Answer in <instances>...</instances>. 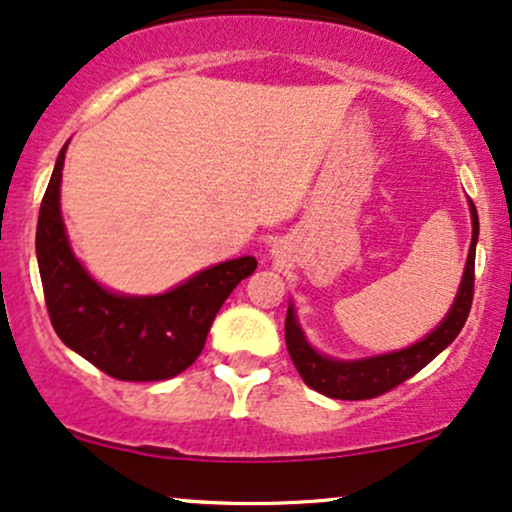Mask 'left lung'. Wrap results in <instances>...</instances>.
<instances>
[{
	"instance_id": "left-lung-1",
	"label": "left lung",
	"mask_w": 512,
	"mask_h": 512,
	"mask_svg": "<svg viewBox=\"0 0 512 512\" xmlns=\"http://www.w3.org/2000/svg\"><path fill=\"white\" fill-rule=\"evenodd\" d=\"M470 215H472V241L468 262H465L463 281L458 288V295L451 304L446 319L432 331L428 338H423L416 345L399 349V352L380 354V357H368L357 361H338L331 357H323L309 345L304 338L302 328L297 326L293 304L288 307L286 314V345L290 359L302 375V380L312 390L326 394L331 399H373L380 394L394 390V387L416 375L420 368H425L432 359L437 357L442 349H446L461 333V328L468 321L472 307V293H475V245L480 236V219H477L475 203L470 200Z\"/></svg>"
}]
</instances>
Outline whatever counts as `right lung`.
Returning <instances> with one entry per match:
<instances>
[{"label":"right lung","instance_id":"obj_1","mask_svg":"<svg viewBox=\"0 0 512 512\" xmlns=\"http://www.w3.org/2000/svg\"><path fill=\"white\" fill-rule=\"evenodd\" d=\"M66 148L58 153L42 198L35 238L51 326L73 352L111 378H174L203 352L224 300L257 269V260L215 264L163 295H118L101 288L73 255L63 226L58 200Z\"/></svg>","mask_w":512,"mask_h":512}]
</instances>
